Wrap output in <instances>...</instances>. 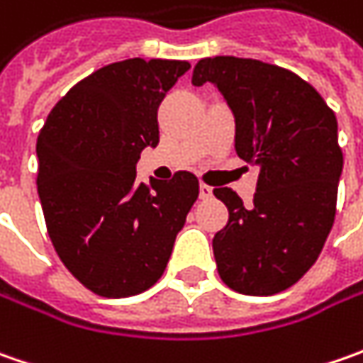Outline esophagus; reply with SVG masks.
I'll return each instance as SVG.
<instances>
[{
  "label": "esophagus",
  "instance_id": "esophagus-1",
  "mask_svg": "<svg viewBox=\"0 0 363 363\" xmlns=\"http://www.w3.org/2000/svg\"><path fill=\"white\" fill-rule=\"evenodd\" d=\"M200 198H202V200L212 198V188H210V186H206V184H200Z\"/></svg>",
  "mask_w": 363,
  "mask_h": 363
}]
</instances>
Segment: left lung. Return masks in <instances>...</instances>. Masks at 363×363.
<instances>
[{
  "label": "left lung",
  "mask_w": 363,
  "mask_h": 363,
  "mask_svg": "<svg viewBox=\"0 0 363 363\" xmlns=\"http://www.w3.org/2000/svg\"><path fill=\"white\" fill-rule=\"evenodd\" d=\"M206 82L230 106L238 157L260 169L250 208L214 189L230 214L212 240L218 274L242 295L281 293L313 267L333 226L343 169L335 113L295 72L252 58H203L191 84Z\"/></svg>",
  "instance_id": "left-lung-1"
}]
</instances>
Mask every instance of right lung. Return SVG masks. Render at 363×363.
<instances>
[{"instance_id":"add662e5","label":"right lung","mask_w":363,"mask_h":363,"mask_svg":"<svg viewBox=\"0 0 363 363\" xmlns=\"http://www.w3.org/2000/svg\"><path fill=\"white\" fill-rule=\"evenodd\" d=\"M186 60L129 58L80 80L38 135V196L64 267L92 293L121 299L153 286L198 200L189 172L137 184L135 165L157 147V108Z\"/></svg>"}]
</instances>
